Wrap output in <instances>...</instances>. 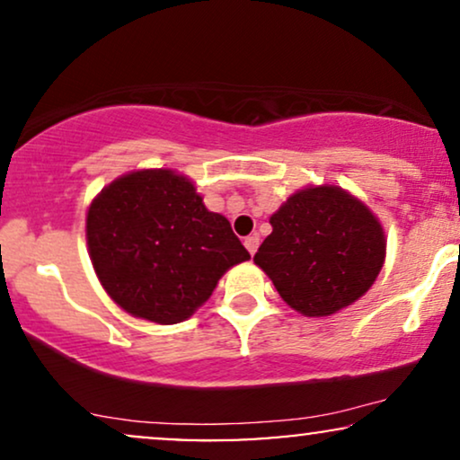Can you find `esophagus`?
Instances as JSON below:
<instances>
[{"instance_id": "34e87169", "label": "esophagus", "mask_w": 460, "mask_h": 460, "mask_svg": "<svg viewBox=\"0 0 460 460\" xmlns=\"http://www.w3.org/2000/svg\"><path fill=\"white\" fill-rule=\"evenodd\" d=\"M244 246H246V251L251 252V255H255V252H257V248H260V235H257V234H252V235L244 237Z\"/></svg>"}]
</instances>
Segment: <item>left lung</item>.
I'll return each instance as SVG.
<instances>
[{
  "label": "left lung",
  "instance_id": "1",
  "mask_svg": "<svg viewBox=\"0 0 460 460\" xmlns=\"http://www.w3.org/2000/svg\"><path fill=\"white\" fill-rule=\"evenodd\" d=\"M272 234L252 261L279 296L307 318H326L372 288L387 255L381 220L340 186L296 190L270 216Z\"/></svg>",
  "mask_w": 460,
  "mask_h": 460
}]
</instances>
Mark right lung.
Returning <instances> with one entry per match:
<instances>
[{"mask_svg":"<svg viewBox=\"0 0 460 460\" xmlns=\"http://www.w3.org/2000/svg\"><path fill=\"white\" fill-rule=\"evenodd\" d=\"M86 244L108 296L155 324L188 320L229 268L251 260L229 220L172 168H140L105 186L88 208Z\"/></svg>","mask_w":460,"mask_h":460,"instance_id":"obj_1","label":"right lung"}]
</instances>
